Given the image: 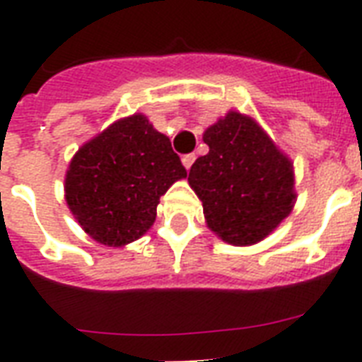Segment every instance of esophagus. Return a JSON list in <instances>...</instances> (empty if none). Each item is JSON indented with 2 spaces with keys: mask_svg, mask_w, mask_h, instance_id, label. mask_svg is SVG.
<instances>
[{
  "mask_svg": "<svg viewBox=\"0 0 362 362\" xmlns=\"http://www.w3.org/2000/svg\"><path fill=\"white\" fill-rule=\"evenodd\" d=\"M193 161H195V153H186V156L182 158V163H184L186 169H192Z\"/></svg>",
  "mask_w": 362,
  "mask_h": 362,
  "instance_id": "1",
  "label": "esophagus"
}]
</instances>
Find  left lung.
<instances>
[{
  "instance_id": "obj_1",
  "label": "left lung",
  "mask_w": 362,
  "mask_h": 362,
  "mask_svg": "<svg viewBox=\"0 0 362 362\" xmlns=\"http://www.w3.org/2000/svg\"><path fill=\"white\" fill-rule=\"evenodd\" d=\"M203 141L210 150L192 165L187 180L209 227L235 246L263 240L295 203L291 161L238 112L209 127Z\"/></svg>"
}]
</instances>
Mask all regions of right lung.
Listing matches in <instances>:
<instances>
[{"label": "right lung", "mask_w": 362, "mask_h": 362, "mask_svg": "<svg viewBox=\"0 0 362 362\" xmlns=\"http://www.w3.org/2000/svg\"><path fill=\"white\" fill-rule=\"evenodd\" d=\"M186 175L169 136L153 129L142 115H133L75 153L65 178V199L93 240L124 246L150 229L159 197Z\"/></svg>", "instance_id": "right-lung-1"}]
</instances>
